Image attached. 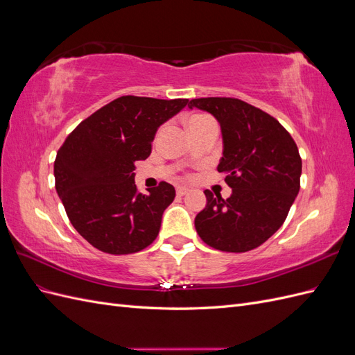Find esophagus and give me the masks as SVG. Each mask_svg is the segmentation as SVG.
Instances as JSON below:
<instances>
[{"label":"esophagus","mask_w":355,"mask_h":355,"mask_svg":"<svg viewBox=\"0 0 355 355\" xmlns=\"http://www.w3.org/2000/svg\"><path fill=\"white\" fill-rule=\"evenodd\" d=\"M176 192H178V196H185V194H188L189 192V188H187V187H178L176 188Z\"/></svg>","instance_id":"esophagus-1"}]
</instances>
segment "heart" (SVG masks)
<instances>
[{"label": "heart", "mask_w": 355, "mask_h": 355, "mask_svg": "<svg viewBox=\"0 0 355 355\" xmlns=\"http://www.w3.org/2000/svg\"><path fill=\"white\" fill-rule=\"evenodd\" d=\"M204 118H207V116H204V115H194V116H191V118H189V121H188V123H191V121H198V120H204Z\"/></svg>", "instance_id": "obj_1"}]
</instances>
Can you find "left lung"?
<instances>
[{
	"label": "left lung",
	"mask_w": 355,
	"mask_h": 355,
	"mask_svg": "<svg viewBox=\"0 0 355 355\" xmlns=\"http://www.w3.org/2000/svg\"><path fill=\"white\" fill-rule=\"evenodd\" d=\"M188 108L218 120L223 145L218 171L232 188L227 200L204 191L207 204L196 216V230L213 249H256L282 227L297 196L302 173L297 146L274 116L240 99H192Z\"/></svg>",
	"instance_id": "obj_1"
}]
</instances>
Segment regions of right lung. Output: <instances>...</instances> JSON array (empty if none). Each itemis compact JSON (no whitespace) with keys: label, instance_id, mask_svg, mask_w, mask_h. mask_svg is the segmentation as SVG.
I'll use <instances>...</instances> for the list:
<instances>
[{"label":"right lung","instance_id":"add662e5","mask_svg":"<svg viewBox=\"0 0 355 355\" xmlns=\"http://www.w3.org/2000/svg\"><path fill=\"white\" fill-rule=\"evenodd\" d=\"M187 105L188 99L121 96L85 118L60 146L58 196L72 227L96 249L128 254L157 239L176 191L161 182L149 194L137 192L135 161L149 157L158 127Z\"/></svg>","mask_w":355,"mask_h":355}]
</instances>
